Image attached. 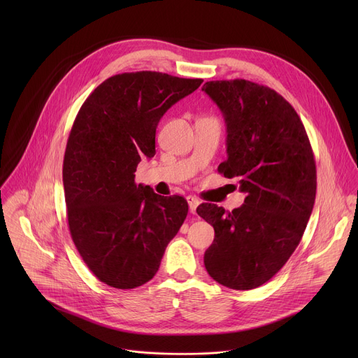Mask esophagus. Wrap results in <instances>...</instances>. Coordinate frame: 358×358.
<instances>
[{
    "label": "esophagus",
    "instance_id": "34e87169",
    "mask_svg": "<svg viewBox=\"0 0 358 358\" xmlns=\"http://www.w3.org/2000/svg\"><path fill=\"white\" fill-rule=\"evenodd\" d=\"M187 201H188V206H189V213H191V214H195V213H196V207L199 206V199H198L196 196L188 195V196H187Z\"/></svg>",
    "mask_w": 358,
    "mask_h": 358
}]
</instances>
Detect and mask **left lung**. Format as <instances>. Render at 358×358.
<instances>
[{
	"label": "left lung",
	"instance_id": "8db88e82",
	"mask_svg": "<svg viewBox=\"0 0 358 358\" xmlns=\"http://www.w3.org/2000/svg\"><path fill=\"white\" fill-rule=\"evenodd\" d=\"M202 90L227 124L228 159L218 171L236 177L246 194L232 213L215 203L196 208L215 231L203 265L218 283L249 290L272 279L303 236L316 198L313 150L299 115L273 89L234 79Z\"/></svg>",
	"mask_w": 358,
	"mask_h": 358
}]
</instances>
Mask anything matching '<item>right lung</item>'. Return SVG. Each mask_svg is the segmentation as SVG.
I'll use <instances>...</instances> for the list:
<instances>
[{
	"mask_svg": "<svg viewBox=\"0 0 358 358\" xmlns=\"http://www.w3.org/2000/svg\"><path fill=\"white\" fill-rule=\"evenodd\" d=\"M201 83L151 71L115 75L73 122L62 170L69 231L87 268L112 287L152 279L188 214L185 198L137 185L134 173L156 155L160 119Z\"/></svg>",
	"mask_w": 358,
	"mask_h": 358,
	"instance_id": "obj_1",
	"label": "right lung"
}]
</instances>
